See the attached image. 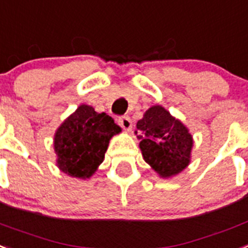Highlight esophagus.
<instances>
[{"label": "esophagus", "mask_w": 248, "mask_h": 248, "mask_svg": "<svg viewBox=\"0 0 248 248\" xmlns=\"http://www.w3.org/2000/svg\"><path fill=\"white\" fill-rule=\"evenodd\" d=\"M118 124L126 131H130L132 128V121L128 116H122V117L118 118Z\"/></svg>", "instance_id": "34e87169"}]
</instances>
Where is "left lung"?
<instances>
[{"label":"left lung","instance_id":"obj_1","mask_svg":"<svg viewBox=\"0 0 248 248\" xmlns=\"http://www.w3.org/2000/svg\"><path fill=\"white\" fill-rule=\"evenodd\" d=\"M143 160L160 176L176 175L190 163L193 137L188 128L161 106L149 108L136 124Z\"/></svg>","mask_w":248,"mask_h":248}]
</instances>
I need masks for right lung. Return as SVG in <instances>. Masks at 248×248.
Here are the masks:
<instances>
[{"label": "right lung", "mask_w": 248, "mask_h": 248, "mask_svg": "<svg viewBox=\"0 0 248 248\" xmlns=\"http://www.w3.org/2000/svg\"><path fill=\"white\" fill-rule=\"evenodd\" d=\"M120 132L121 127L107 113L79 106L54 136L58 168L73 178H91L105 159L111 137Z\"/></svg>", "instance_id": "right-lung-1"}]
</instances>
